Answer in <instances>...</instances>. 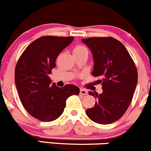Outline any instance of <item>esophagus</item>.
<instances>
[{
    "label": "esophagus",
    "instance_id": "esophagus-1",
    "mask_svg": "<svg viewBox=\"0 0 151 151\" xmlns=\"http://www.w3.org/2000/svg\"><path fill=\"white\" fill-rule=\"evenodd\" d=\"M80 94H82V95H83V96L86 95V94H87L86 90L83 89V88H81V90H80Z\"/></svg>",
    "mask_w": 151,
    "mask_h": 151
}]
</instances>
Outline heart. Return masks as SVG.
Here are the masks:
<instances>
[{
    "label": "heart",
    "mask_w": 151,
    "mask_h": 151,
    "mask_svg": "<svg viewBox=\"0 0 151 151\" xmlns=\"http://www.w3.org/2000/svg\"><path fill=\"white\" fill-rule=\"evenodd\" d=\"M84 52H88V51H87L86 48H85L83 46H81V45H77L73 49V54H78V53H82Z\"/></svg>",
    "instance_id": "b5f03b06"
}]
</instances>
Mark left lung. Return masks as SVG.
I'll list each match as a JSON object with an SVG mask.
<instances>
[{
	"label": "left lung",
	"instance_id": "8db88e82",
	"mask_svg": "<svg viewBox=\"0 0 151 151\" xmlns=\"http://www.w3.org/2000/svg\"><path fill=\"white\" fill-rule=\"evenodd\" d=\"M93 55L92 76L99 77L102 94H88L97 99L93 108L86 110L88 117L99 124H111L122 117L132 99L137 84L136 65L125 46L111 37L81 40Z\"/></svg>",
	"mask_w": 151,
	"mask_h": 151
}]
</instances>
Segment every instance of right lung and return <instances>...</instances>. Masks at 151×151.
<instances>
[{
  "instance_id": "add662e5",
  "label": "right lung",
  "mask_w": 151,
  "mask_h": 151,
  "mask_svg": "<svg viewBox=\"0 0 151 151\" xmlns=\"http://www.w3.org/2000/svg\"><path fill=\"white\" fill-rule=\"evenodd\" d=\"M73 39L71 36L41 37L26 48L17 63L15 85L22 104L31 116L41 122L58 119L64 111L66 99L80 92L78 87L73 84L62 88L55 83L52 85L49 76L60 53Z\"/></svg>"
}]
</instances>
